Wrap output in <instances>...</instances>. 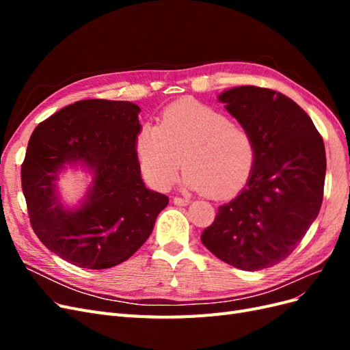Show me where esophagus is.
<instances>
[{
    "instance_id": "obj_1",
    "label": "esophagus",
    "mask_w": 350,
    "mask_h": 350,
    "mask_svg": "<svg viewBox=\"0 0 350 350\" xmlns=\"http://www.w3.org/2000/svg\"><path fill=\"white\" fill-rule=\"evenodd\" d=\"M189 203H191V200H189V198H181V197H175L174 198V204L175 206H188Z\"/></svg>"
}]
</instances>
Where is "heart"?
<instances>
[{
  "label": "heart",
  "mask_w": 350,
  "mask_h": 350,
  "mask_svg": "<svg viewBox=\"0 0 350 350\" xmlns=\"http://www.w3.org/2000/svg\"><path fill=\"white\" fill-rule=\"evenodd\" d=\"M135 153L152 187H171L183 161L184 187L211 197L239 191L254 166L250 134L225 113L196 100L174 103L156 125H143L135 137Z\"/></svg>",
  "instance_id": "obj_1"
}]
</instances>
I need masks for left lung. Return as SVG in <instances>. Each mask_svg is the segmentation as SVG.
<instances>
[{
    "instance_id": "left-lung-1",
    "label": "left lung",
    "mask_w": 350,
    "mask_h": 350,
    "mask_svg": "<svg viewBox=\"0 0 350 350\" xmlns=\"http://www.w3.org/2000/svg\"><path fill=\"white\" fill-rule=\"evenodd\" d=\"M217 100L250 134L254 166L242 191L217 208L201 242L230 266L257 271L288 258L319 216L324 142L308 113L276 90L239 86Z\"/></svg>"
}]
</instances>
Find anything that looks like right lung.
Listing matches in <instances>:
<instances>
[{
  "mask_svg": "<svg viewBox=\"0 0 350 350\" xmlns=\"http://www.w3.org/2000/svg\"><path fill=\"white\" fill-rule=\"evenodd\" d=\"M140 111L124 100H79L40 122L30 137L22 187L31 228L74 266L100 270L129 260L169 203L142 179L135 153ZM72 167L90 173L92 181L79 204L68 208L57 181Z\"/></svg>",
  "mask_w": 350,
  "mask_h": 350,
  "instance_id": "1",
  "label": "right lung"
}]
</instances>
